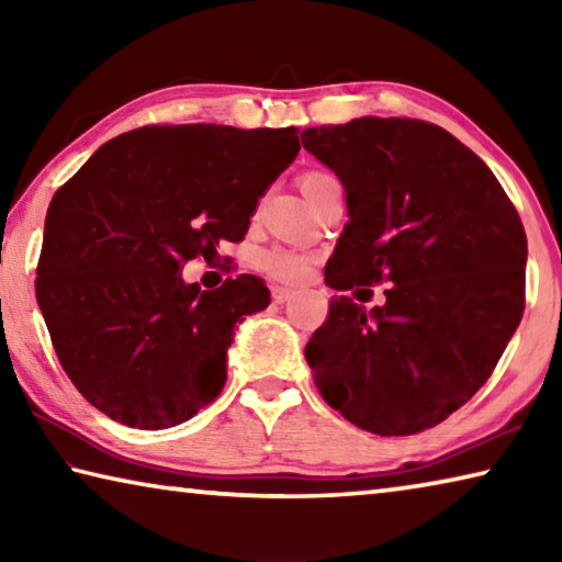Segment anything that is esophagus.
Listing matches in <instances>:
<instances>
[{
  "mask_svg": "<svg viewBox=\"0 0 562 562\" xmlns=\"http://www.w3.org/2000/svg\"><path fill=\"white\" fill-rule=\"evenodd\" d=\"M292 290L290 288H280V284H274V288H272V300L274 302H278V304H282V302H288L290 297H292Z\"/></svg>",
  "mask_w": 562,
  "mask_h": 562,
  "instance_id": "obj_1",
  "label": "esophagus"
}]
</instances>
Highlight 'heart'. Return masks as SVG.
I'll use <instances>...</instances> for the list:
<instances>
[{"label": "heart", "mask_w": 562, "mask_h": 562, "mask_svg": "<svg viewBox=\"0 0 562 562\" xmlns=\"http://www.w3.org/2000/svg\"><path fill=\"white\" fill-rule=\"evenodd\" d=\"M327 180H331L329 173H307V176H302L300 186L304 193H310V190H315L317 186L327 183ZM260 268L274 280L294 282V280H300L304 272H307V258H304L302 252L284 250V247H272V250H265L260 255Z\"/></svg>", "instance_id": "1"}]
</instances>
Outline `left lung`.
<instances>
[{"mask_svg":"<svg viewBox=\"0 0 562 562\" xmlns=\"http://www.w3.org/2000/svg\"><path fill=\"white\" fill-rule=\"evenodd\" d=\"M335 170L349 223L327 268L335 294L304 347L325 402L359 429H431L488 382L526 310V231L491 168L418 119H355L302 133ZM361 300V297H359ZM367 302V300H361Z\"/></svg>","mask_w":562,"mask_h":562,"instance_id":"8db88e82","label":"left lung"}]
</instances>
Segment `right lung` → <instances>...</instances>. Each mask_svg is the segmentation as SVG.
I'll list each match as a JSON object with an SVG mask.
<instances>
[{"mask_svg":"<svg viewBox=\"0 0 562 562\" xmlns=\"http://www.w3.org/2000/svg\"><path fill=\"white\" fill-rule=\"evenodd\" d=\"M297 128L215 123L121 133L46 213L36 302L66 376L131 429H170L215 402L237 322L270 304L255 274L186 284L188 260L240 243Z\"/></svg>","mask_w":562,"mask_h":562,"instance_id":"add662e5","label":"right lung"}]
</instances>
